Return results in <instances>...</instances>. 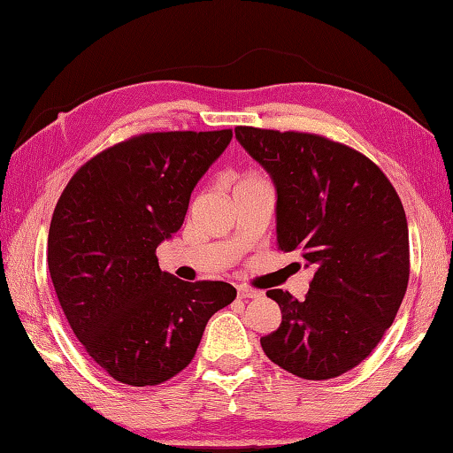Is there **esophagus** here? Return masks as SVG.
Segmentation results:
<instances>
[{"mask_svg":"<svg viewBox=\"0 0 453 453\" xmlns=\"http://www.w3.org/2000/svg\"><path fill=\"white\" fill-rule=\"evenodd\" d=\"M236 295H239V298L249 300V298H258V296H260V292H258V290H255V288L244 287V284H239V287H236Z\"/></svg>","mask_w":453,"mask_h":453,"instance_id":"34e87169","label":"esophagus"}]
</instances>
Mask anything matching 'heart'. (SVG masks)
<instances>
[{"label":"heart","mask_w":453,"mask_h":453,"mask_svg":"<svg viewBox=\"0 0 453 453\" xmlns=\"http://www.w3.org/2000/svg\"><path fill=\"white\" fill-rule=\"evenodd\" d=\"M249 180H250V179H249Z\"/></svg>","instance_id":"heart-1"}]
</instances>
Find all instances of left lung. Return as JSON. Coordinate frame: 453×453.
<instances>
[{"label": "left lung", "mask_w": 453, "mask_h": 453, "mask_svg": "<svg viewBox=\"0 0 453 453\" xmlns=\"http://www.w3.org/2000/svg\"><path fill=\"white\" fill-rule=\"evenodd\" d=\"M276 188V241L314 279L304 300L268 290L282 322L260 338L276 366L328 380L358 366L392 326L410 279L408 220L378 166L320 134L236 127Z\"/></svg>", "instance_id": "obj_1"}]
</instances>
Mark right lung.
I'll use <instances>...</instances> for the list:
<instances>
[{"mask_svg":"<svg viewBox=\"0 0 453 453\" xmlns=\"http://www.w3.org/2000/svg\"><path fill=\"white\" fill-rule=\"evenodd\" d=\"M233 131L147 133L79 169L53 211L47 265L63 314L117 382L157 386L187 368L228 282H185L157 247L182 226L190 193Z\"/></svg>","mask_w":453,"mask_h":453,"instance_id":"right-lung-1","label":"right lung"}]
</instances>
